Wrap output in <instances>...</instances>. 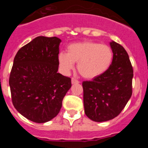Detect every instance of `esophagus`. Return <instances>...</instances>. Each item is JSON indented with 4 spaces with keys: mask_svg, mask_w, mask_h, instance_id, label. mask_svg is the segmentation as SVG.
I'll use <instances>...</instances> for the list:
<instances>
[{
    "mask_svg": "<svg viewBox=\"0 0 148 148\" xmlns=\"http://www.w3.org/2000/svg\"><path fill=\"white\" fill-rule=\"evenodd\" d=\"M71 82H72V84H78V83H79V82H78V80H76V79H75V78H72Z\"/></svg>",
    "mask_w": 148,
    "mask_h": 148,
    "instance_id": "esophagus-1",
    "label": "esophagus"
}]
</instances>
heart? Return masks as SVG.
<instances>
[{"mask_svg":"<svg viewBox=\"0 0 148 148\" xmlns=\"http://www.w3.org/2000/svg\"><path fill=\"white\" fill-rule=\"evenodd\" d=\"M113 59V52L110 46L87 40L73 43L67 47V53H60L58 64L64 73H69L78 64V73L87 79L101 76L109 70Z\"/></svg>","mask_w":148,"mask_h":148,"instance_id":"1","label":"heart"}]
</instances>
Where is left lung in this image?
Instances as JSON below:
<instances>
[{
    "mask_svg": "<svg viewBox=\"0 0 148 148\" xmlns=\"http://www.w3.org/2000/svg\"><path fill=\"white\" fill-rule=\"evenodd\" d=\"M113 59L109 70L92 81L83 82L84 113L97 122L113 119L132 95L133 70L127 53L118 43H110Z\"/></svg>",
    "mask_w": 148,
    "mask_h": 148,
    "instance_id": "8db88e82",
    "label": "left lung"
}]
</instances>
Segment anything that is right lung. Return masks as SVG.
Instances as JSON below:
<instances>
[{
  "label": "right lung",
  "mask_w": 148,
  "mask_h": 148,
  "mask_svg": "<svg viewBox=\"0 0 148 148\" xmlns=\"http://www.w3.org/2000/svg\"><path fill=\"white\" fill-rule=\"evenodd\" d=\"M57 37L38 36L18 51L10 75L12 101L27 119L45 123L59 113L71 79L58 73Z\"/></svg>",
  "instance_id": "right-lung-1"
}]
</instances>
